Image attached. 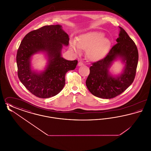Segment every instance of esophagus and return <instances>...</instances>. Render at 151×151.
<instances>
[{
    "label": "esophagus",
    "mask_w": 151,
    "mask_h": 151,
    "mask_svg": "<svg viewBox=\"0 0 151 151\" xmlns=\"http://www.w3.org/2000/svg\"><path fill=\"white\" fill-rule=\"evenodd\" d=\"M84 65L83 63L81 62H79V63H78V66H81V65Z\"/></svg>",
    "instance_id": "esophagus-1"
}]
</instances>
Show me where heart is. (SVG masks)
<instances>
[{
  "label": "heart",
  "mask_w": 151,
  "mask_h": 151,
  "mask_svg": "<svg viewBox=\"0 0 151 151\" xmlns=\"http://www.w3.org/2000/svg\"><path fill=\"white\" fill-rule=\"evenodd\" d=\"M110 46V40L100 32H92L81 35L76 41L70 43L71 50L79 53V49L86 50V57L89 60H96L103 57Z\"/></svg>",
  "instance_id": "obj_1"
}]
</instances>
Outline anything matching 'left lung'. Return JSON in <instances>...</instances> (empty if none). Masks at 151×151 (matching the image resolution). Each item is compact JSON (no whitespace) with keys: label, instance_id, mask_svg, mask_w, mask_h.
Here are the masks:
<instances>
[{"label":"left lung","instance_id":"1","mask_svg":"<svg viewBox=\"0 0 151 151\" xmlns=\"http://www.w3.org/2000/svg\"><path fill=\"white\" fill-rule=\"evenodd\" d=\"M117 43L104 59L92 64L86 86L94 96L110 99L123 93L133 83L135 76L139 54L137 46L121 27ZM120 60L124 65L122 72L113 75L109 71L113 63Z\"/></svg>","mask_w":151,"mask_h":151}]
</instances>
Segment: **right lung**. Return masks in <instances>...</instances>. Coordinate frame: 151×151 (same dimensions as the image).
I'll return each instance as SVG.
<instances>
[{
    "mask_svg": "<svg viewBox=\"0 0 151 151\" xmlns=\"http://www.w3.org/2000/svg\"><path fill=\"white\" fill-rule=\"evenodd\" d=\"M69 36L60 25H46L30 32L22 39L17 52V74L22 84L30 93L42 99L59 93L65 86V75L75 69L78 60L62 57V50L68 46ZM45 55L47 63L42 71L32 69L31 59L38 53Z\"/></svg>",
    "mask_w": 151,
    "mask_h": 151,
    "instance_id": "obj_1",
    "label": "right lung"
}]
</instances>
